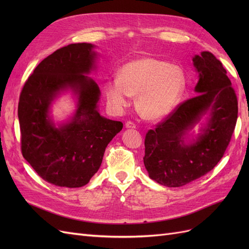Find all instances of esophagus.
<instances>
[{
    "label": "esophagus",
    "instance_id": "esophagus-1",
    "mask_svg": "<svg viewBox=\"0 0 249 249\" xmlns=\"http://www.w3.org/2000/svg\"><path fill=\"white\" fill-rule=\"evenodd\" d=\"M125 127L126 129H136V124L132 122H127L125 123Z\"/></svg>",
    "mask_w": 249,
    "mask_h": 249
}]
</instances>
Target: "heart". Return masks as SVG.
I'll return each instance as SVG.
<instances>
[{
  "mask_svg": "<svg viewBox=\"0 0 249 249\" xmlns=\"http://www.w3.org/2000/svg\"><path fill=\"white\" fill-rule=\"evenodd\" d=\"M185 88L184 71L176 64L155 58H142L125 64L120 77L109 80L106 95L114 112H122L138 94L137 107L146 118L169 115Z\"/></svg>",
  "mask_w": 249,
  "mask_h": 249,
  "instance_id": "heart-1",
  "label": "heart"
}]
</instances>
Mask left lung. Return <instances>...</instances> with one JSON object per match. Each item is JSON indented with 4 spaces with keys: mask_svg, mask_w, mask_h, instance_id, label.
<instances>
[{
    "mask_svg": "<svg viewBox=\"0 0 249 249\" xmlns=\"http://www.w3.org/2000/svg\"><path fill=\"white\" fill-rule=\"evenodd\" d=\"M198 94L182 103L145 136L144 166L149 178L166 187H182L207 175L221 160L238 118L235 90L222 63L212 53L192 59ZM209 114L197 138L189 132Z\"/></svg>",
    "mask_w": 249,
    "mask_h": 249,
    "instance_id": "obj_1",
    "label": "left lung"
}]
</instances>
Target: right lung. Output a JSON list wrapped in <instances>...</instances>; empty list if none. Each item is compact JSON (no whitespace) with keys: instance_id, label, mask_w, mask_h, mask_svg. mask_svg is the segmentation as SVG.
Returning a JSON list of instances; mask_svg holds the SVG:
<instances>
[{"instance_id":"add662e5","label":"right lung","mask_w":249,"mask_h":249,"mask_svg":"<svg viewBox=\"0 0 249 249\" xmlns=\"http://www.w3.org/2000/svg\"><path fill=\"white\" fill-rule=\"evenodd\" d=\"M91 43H71L36 66L20 92L18 120L21 154L46 182L58 187L85 186L99 170L105 149L123 129L122 122L103 117L101 91L86 74L95 69ZM67 89L77 97L74 116L57 127L51 103Z\"/></svg>"}]
</instances>
